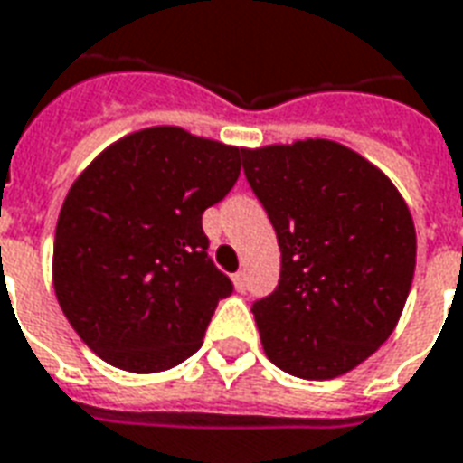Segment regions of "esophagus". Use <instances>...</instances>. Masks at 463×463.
Masks as SVG:
<instances>
[{
    "instance_id": "obj_1",
    "label": "esophagus",
    "mask_w": 463,
    "mask_h": 463,
    "mask_svg": "<svg viewBox=\"0 0 463 463\" xmlns=\"http://www.w3.org/2000/svg\"><path fill=\"white\" fill-rule=\"evenodd\" d=\"M232 284H235V289H238V292H245V287H248L245 272H235V275H232Z\"/></svg>"
}]
</instances>
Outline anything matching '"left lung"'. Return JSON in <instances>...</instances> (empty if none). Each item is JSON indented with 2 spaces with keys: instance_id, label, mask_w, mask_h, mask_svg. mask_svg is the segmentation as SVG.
Segmentation results:
<instances>
[{
  "instance_id": "1",
  "label": "left lung",
  "mask_w": 463,
  "mask_h": 463,
  "mask_svg": "<svg viewBox=\"0 0 463 463\" xmlns=\"http://www.w3.org/2000/svg\"><path fill=\"white\" fill-rule=\"evenodd\" d=\"M242 156L282 250L277 289L252 304L267 358L304 380L354 371L395 331L412 287L417 235L405 198L331 139Z\"/></svg>"
}]
</instances>
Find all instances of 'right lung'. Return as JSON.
Here are the masks:
<instances>
[{
    "instance_id": "right-lung-1",
    "label": "right lung",
    "mask_w": 463,
    "mask_h": 463,
    "mask_svg": "<svg viewBox=\"0 0 463 463\" xmlns=\"http://www.w3.org/2000/svg\"><path fill=\"white\" fill-rule=\"evenodd\" d=\"M242 146L159 125L102 149L73 181L53 241L61 309L102 361L169 371L203 344L232 292L201 215L241 176Z\"/></svg>"
}]
</instances>
